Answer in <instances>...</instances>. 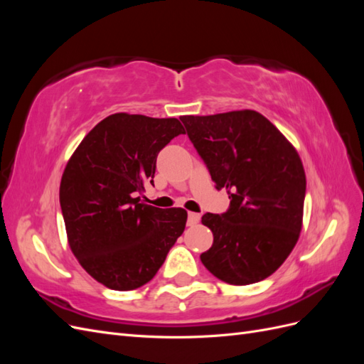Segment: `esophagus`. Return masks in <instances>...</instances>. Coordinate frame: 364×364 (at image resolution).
Wrapping results in <instances>:
<instances>
[{"label":"esophagus","instance_id":"34e87169","mask_svg":"<svg viewBox=\"0 0 364 364\" xmlns=\"http://www.w3.org/2000/svg\"><path fill=\"white\" fill-rule=\"evenodd\" d=\"M199 220H200V214H197V213H188V225L199 223Z\"/></svg>","mask_w":364,"mask_h":364}]
</instances>
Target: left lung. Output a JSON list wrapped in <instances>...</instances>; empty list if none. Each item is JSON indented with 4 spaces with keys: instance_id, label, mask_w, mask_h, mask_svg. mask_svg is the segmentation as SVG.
<instances>
[{
    "instance_id": "1",
    "label": "left lung",
    "mask_w": 364,
    "mask_h": 364,
    "mask_svg": "<svg viewBox=\"0 0 364 364\" xmlns=\"http://www.w3.org/2000/svg\"><path fill=\"white\" fill-rule=\"evenodd\" d=\"M217 190L230 205L202 223L214 241L200 259L232 285L259 282L277 272L302 229L306 179L291 142L257 111L181 117Z\"/></svg>"
}]
</instances>
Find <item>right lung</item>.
<instances>
[{
    "instance_id": "obj_1",
    "label": "right lung",
    "mask_w": 364,
    "mask_h": 364,
    "mask_svg": "<svg viewBox=\"0 0 364 364\" xmlns=\"http://www.w3.org/2000/svg\"><path fill=\"white\" fill-rule=\"evenodd\" d=\"M185 129L178 118L118 112L102 119L70 158L59 199L68 245L105 287L135 290L155 277L186 223L136 193L153 185L158 153Z\"/></svg>"
}]
</instances>
